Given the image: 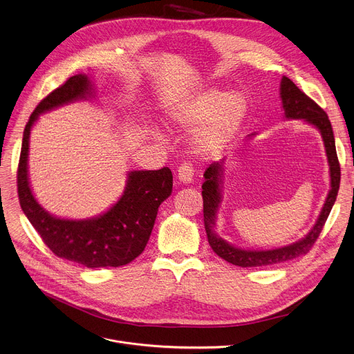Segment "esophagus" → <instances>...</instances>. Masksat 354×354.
I'll return each instance as SVG.
<instances>
[{"mask_svg":"<svg viewBox=\"0 0 354 354\" xmlns=\"http://www.w3.org/2000/svg\"><path fill=\"white\" fill-rule=\"evenodd\" d=\"M178 179L182 183H191L194 179V167L191 163L183 162L178 168Z\"/></svg>","mask_w":354,"mask_h":354,"instance_id":"34e87169","label":"esophagus"}]
</instances>
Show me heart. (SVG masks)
I'll use <instances>...</instances> for the list:
<instances>
[{
	"label": "heart",
	"instance_id": "b5f03b06",
	"mask_svg": "<svg viewBox=\"0 0 354 354\" xmlns=\"http://www.w3.org/2000/svg\"><path fill=\"white\" fill-rule=\"evenodd\" d=\"M246 112L241 93L227 95L221 89H207L175 115V124L189 132L201 128L194 140L195 151L202 156H216L236 135Z\"/></svg>",
	"mask_w": 354,
	"mask_h": 354
}]
</instances>
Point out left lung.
Returning a JSON list of instances; mask_svg holds the SVG:
<instances>
[{
	"label": "left lung",
	"instance_id": "left-lung-1",
	"mask_svg": "<svg viewBox=\"0 0 354 354\" xmlns=\"http://www.w3.org/2000/svg\"><path fill=\"white\" fill-rule=\"evenodd\" d=\"M280 98L283 104L285 115L289 120H304L309 124L315 125L322 136L328 159V167H330V185L332 189L327 195L326 203L320 212V216L309 232L308 236L304 239L279 249L272 250H245L234 248L226 243L223 239L218 238L212 230V225H215L216 210L221 202V191H219V182L222 175V162H214L209 165V168L205 171V182L202 185V196H203V218H205V227L207 234V242L214 252L225 259L226 262L236 265L241 268H262L270 266L276 263H281L286 261H292L295 257L308 253L315 242L317 241L319 234L328 218V214L336 202V196L340 186V163L336 153L335 145V136L332 124L328 121L327 113L312 100L303 91H300L293 81L288 77L281 78L280 84Z\"/></svg>",
	"mask_w": 354,
	"mask_h": 354
}]
</instances>
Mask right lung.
Listing matches in <instances>:
<instances>
[{
    "mask_svg": "<svg viewBox=\"0 0 354 354\" xmlns=\"http://www.w3.org/2000/svg\"><path fill=\"white\" fill-rule=\"evenodd\" d=\"M89 92L88 77L84 74L74 75L48 93L31 113L24 129L17 171L18 199L42 242L55 256L89 269L116 268L128 265L144 252L158 207L172 192L174 176L169 168L131 172L122 198L106 214L88 221L51 216L35 201L28 182V140L38 115L62 104L85 98Z\"/></svg>",
    "mask_w": 354,
    "mask_h": 354,
    "instance_id": "obj_1",
    "label": "right lung"
}]
</instances>
